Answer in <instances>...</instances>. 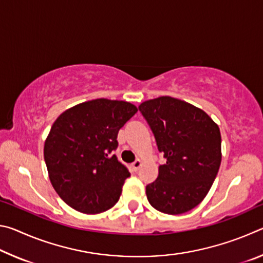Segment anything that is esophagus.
<instances>
[{
  "label": "esophagus",
  "mask_w": 263,
  "mask_h": 263,
  "mask_svg": "<svg viewBox=\"0 0 263 263\" xmlns=\"http://www.w3.org/2000/svg\"><path fill=\"white\" fill-rule=\"evenodd\" d=\"M140 166H141V160L138 159V160H136L135 162L130 164V168H131L132 172H138V169L140 168Z\"/></svg>",
  "instance_id": "esophagus-1"
}]
</instances>
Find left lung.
<instances>
[{
    "instance_id": "obj_1",
    "label": "left lung",
    "mask_w": 263,
    "mask_h": 263,
    "mask_svg": "<svg viewBox=\"0 0 263 263\" xmlns=\"http://www.w3.org/2000/svg\"><path fill=\"white\" fill-rule=\"evenodd\" d=\"M138 109L167 160L146 185L149 204L168 215L191 210L203 201L219 171V127L203 110L174 97L146 101Z\"/></svg>"
}]
</instances>
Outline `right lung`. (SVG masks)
<instances>
[{
  "label": "right lung",
  "mask_w": 263,
  "mask_h": 263,
  "mask_svg": "<svg viewBox=\"0 0 263 263\" xmlns=\"http://www.w3.org/2000/svg\"><path fill=\"white\" fill-rule=\"evenodd\" d=\"M124 101L97 99L62 112L44 146L53 188L62 201L83 213H100L118 202L127 168L111 155L118 131L137 114Z\"/></svg>",
  "instance_id": "obj_1"
}]
</instances>
